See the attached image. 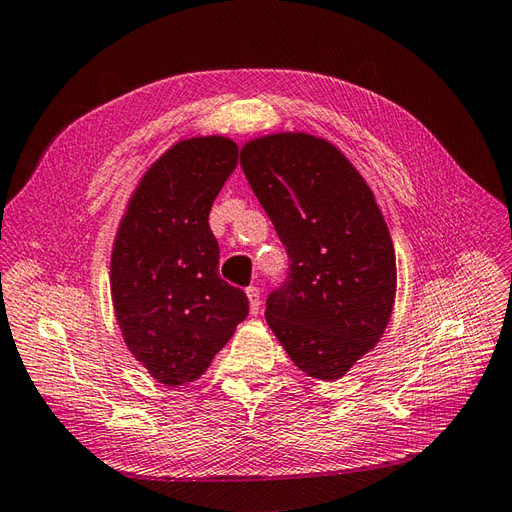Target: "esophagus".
Masks as SVG:
<instances>
[{"mask_svg": "<svg viewBox=\"0 0 512 512\" xmlns=\"http://www.w3.org/2000/svg\"><path fill=\"white\" fill-rule=\"evenodd\" d=\"M248 296V307H251V313H259V305H261V294H259V287L251 285L246 290Z\"/></svg>", "mask_w": 512, "mask_h": 512, "instance_id": "34e87169", "label": "esophagus"}]
</instances>
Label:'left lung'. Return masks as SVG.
Here are the masks:
<instances>
[{
	"instance_id": "obj_1",
	"label": "left lung",
	"mask_w": 512,
	"mask_h": 512,
	"mask_svg": "<svg viewBox=\"0 0 512 512\" xmlns=\"http://www.w3.org/2000/svg\"><path fill=\"white\" fill-rule=\"evenodd\" d=\"M240 166L290 257L266 320L296 368L335 381L383 337L396 253L368 183L329 140L303 131L246 142Z\"/></svg>"
}]
</instances>
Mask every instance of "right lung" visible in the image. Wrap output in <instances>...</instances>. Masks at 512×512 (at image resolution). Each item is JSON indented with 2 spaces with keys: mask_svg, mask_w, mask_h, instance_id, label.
Segmentation results:
<instances>
[{
  "mask_svg": "<svg viewBox=\"0 0 512 512\" xmlns=\"http://www.w3.org/2000/svg\"><path fill=\"white\" fill-rule=\"evenodd\" d=\"M238 166V144L199 136L173 144L131 194L116 233L110 287L116 322L157 383L196 381L248 316L220 279L209 209Z\"/></svg>",
  "mask_w": 512,
  "mask_h": 512,
  "instance_id": "1",
  "label": "right lung"
}]
</instances>
